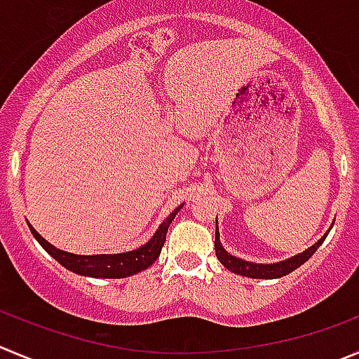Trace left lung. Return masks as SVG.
Wrapping results in <instances>:
<instances>
[{
    "mask_svg": "<svg viewBox=\"0 0 359 359\" xmlns=\"http://www.w3.org/2000/svg\"><path fill=\"white\" fill-rule=\"evenodd\" d=\"M327 234H324L316 245L305 250L303 254L294 255V257L287 259V261L276 262V264H255V262H248L243 261V259H238L234 255H231L229 252H225V248L222 247L220 243V234H215V252H217V257L222 264L225 266L227 269H231L236 275H243V276H250V278H280V276L289 275L291 271H294L296 268H299L302 264H305L313 254H316L317 248L323 245V241L326 240Z\"/></svg>",
    "mask_w": 359,
    "mask_h": 359,
    "instance_id": "obj_1",
    "label": "left lung"
}]
</instances>
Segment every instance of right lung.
Returning <instances> with one entry per match:
<instances>
[{
    "label": "right lung",
    "instance_id": "obj_1",
    "mask_svg": "<svg viewBox=\"0 0 359 359\" xmlns=\"http://www.w3.org/2000/svg\"><path fill=\"white\" fill-rule=\"evenodd\" d=\"M180 210H182V206L176 208V210L162 222V225L158 227L155 236H153L144 247L137 248V250L114 255H77L70 254V252H63L60 250V248L53 247L49 241L43 240V238L36 233L32 225H28L32 234L36 238V241L46 248V252H49L61 266H65V268L70 269V271L77 273V275L93 276V278H126V276L135 275V273L149 268V266L158 259L163 243H165L167 229H169L170 222L174 220V217H176Z\"/></svg>",
    "mask_w": 359,
    "mask_h": 359
}]
</instances>
